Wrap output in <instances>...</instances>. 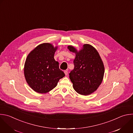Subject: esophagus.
<instances>
[{"label": "esophagus", "instance_id": "34e87169", "mask_svg": "<svg viewBox=\"0 0 133 133\" xmlns=\"http://www.w3.org/2000/svg\"><path fill=\"white\" fill-rule=\"evenodd\" d=\"M68 70H66L64 71V73H65V74L66 76H67V75H68Z\"/></svg>", "mask_w": 133, "mask_h": 133}]
</instances>
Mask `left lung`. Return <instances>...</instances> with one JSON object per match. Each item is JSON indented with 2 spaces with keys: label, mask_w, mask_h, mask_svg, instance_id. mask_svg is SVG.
<instances>
[{
  "label": "left lung",
  "mask_w": 133,
  "mask_h": 133,
  "mask_svg": "<svg viewBox=\"0 0 133 133\" xmlns=\"http://www.w3.org/2000/svg\"><path fill=\"white\" fill-rule=\"evenodd\" d=\"M68 49L76 54L74 69L69 74L74 90L83 96L91 94L101 84L104 74V65L99 53L88 44H84L79 51L71 45Z\"/></svg>",
  "instance_id": "1"
}]
</instances>
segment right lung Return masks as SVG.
Instances as JSON below:
<instances>
[{"label":"right lung","instance_id":"obj_1","mask_svg":"<svg viewBox=\"0 0 133 133\" xmlns=\"http://www.w3.org/2000/svg\"><path fill=\"white\" fill-rule=\"evenodd\" d=\"M57 46L45 43L39 44L28 55L24 67V77L29 85L35 92L47 93L56 87L65 76L54 58Z\"/></svg>","mask_w":133,"mask_h":133}]
</instances>
